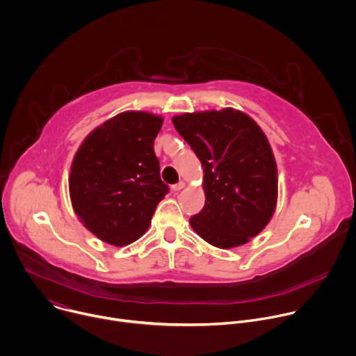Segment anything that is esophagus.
<instances>
[{
	"label": "esophagus",
	"instance_id": "obj_1",
	"mask_svg": "<svg viewBox=\"0 0 356 356\" xmlns=\"http://www.w3.org/2000/svg\"><path fill=\"white\" fill-rule=\"evenodd\" d=\"M185 188V182H178V184H175V185H172V191L174 192H178V191H181V189H184Z\"/></svg>",
	"mask_w": 356,
	"mask_h": 356
}]
</instances>
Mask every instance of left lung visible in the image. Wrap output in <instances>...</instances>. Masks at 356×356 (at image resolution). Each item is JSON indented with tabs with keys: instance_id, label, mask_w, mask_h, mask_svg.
<instances>
[{
	"instance_id": "obj_1",
	"label": "left lung",
	"mask_w": 356,
	"mask_h": 356,
	"mask_svg": "<svg viewBox=\"0 0 356 356\" xmlns=\"http://www.w3.org/2000/svg\"><path fill=\"white\" fill-rule=\"evenodd\" d=\"M172 124L204 171L206 203L191 217L192 228L221 249L249 242L268 224L277 203V165L266 135L234 108L186 113Z\"/></svg>"
}]
</instances>
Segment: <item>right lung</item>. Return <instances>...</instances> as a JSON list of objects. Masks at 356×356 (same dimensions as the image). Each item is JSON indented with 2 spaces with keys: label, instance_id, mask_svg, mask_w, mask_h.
<instances>
[{
  "label": "right lung",
  "instance_id": "1",
  "mask_svg": "<svg viewBox=\"0 0 356 356\" xmlns=\"http://www.w3.org/2000/svg\"><path fill=\"white\" fill-rule=\"evenodd\" d=\"M161 125L163 118L150 113H121L96 128L75 154L70 175L74 210L110 245L139 239L170 192L154 153Z\"/></svg>",
  "mask_w": 356,
  "mask_h": 356
}]
</instances>
